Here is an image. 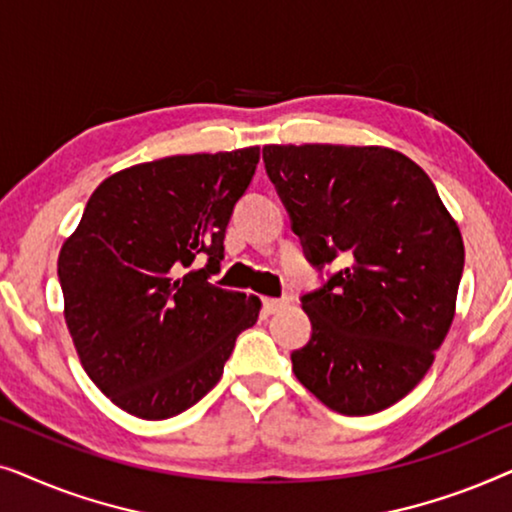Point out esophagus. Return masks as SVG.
I'll return each mask as SVG.
<instances>
[{
    "label": "esophagus",
    "mask_w": 512,
    "mask_h": 512,
    "mask_svg": "<svg viewBox=\"0 0 512 512\" xmlns=\"http://www.w3.org/2000/svg\"><path fill=\"white\" fill-rule=\"evenodd\" d=\"M289 303V298H263V312L265 314H275L277 310Z\"/></svg>",
    "instance_id": "obj_1"
}]
</instances>
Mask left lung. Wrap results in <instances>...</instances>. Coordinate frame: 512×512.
I'll return each instance as SVG.
<instances>
[{
    "label": "left lung",
    "instance_id": "obj_1",
    "mask_svg": "<svg viewBox=\"0 0 512 512\" xmlns=\"http://www.w3.org/2000/svg\"><path fill=\"white\" fill-rule=\"evenodd\" d=\"M293 233L317 270L300 298L312 321L293 373L340 415L380 412L417 387L454 319L464 272L459 226L422 167L382 146L263 149Z\"/></svg>",
    "mask_w": 512,
    "mask_h": 512
}]
</instances>
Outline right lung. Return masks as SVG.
<instances>
[{"instance_id": "1", "label": "right lung", "mask_w": 512, "mask_h": 512, "mask_svg": "<svg viewBox=\"0 0 512 512\" xmlns=\"http://www.w3.org/2000/svg\"><path fill=\"white\" fill-rule=\"evenodd\" d=\"M261 149L132 165L90 195L62 244L65 321L90 380L118 408L167 419L221 380L261 300L219 289L223 237ZM198 257L205 269L193 271Z\"/></svg>"}]
</instances>
